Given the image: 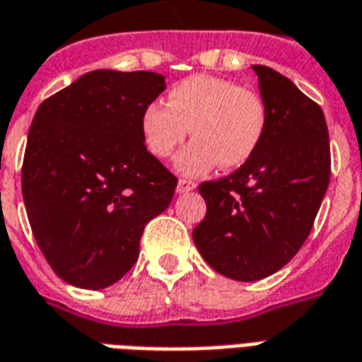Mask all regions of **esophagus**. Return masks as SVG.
Returning a JSON list of instances; mask_svg holds the SVG:
<instances>
[{"mask_svg": "<svg viewBox=\"0 0 362 362\" xmlns=\"http://www.w3.org/2000/svg\"><path fill=\"white\" fill-rule=\"evenodd\" d=\"M192 189H195V182L184 180V178L178 180V186H176V192H178V194H188Z\"/></svg>", "mask_w": 362, "mask_h": 362, "instance_id": "34e87169", "label": "esophagus"}]
</instances>
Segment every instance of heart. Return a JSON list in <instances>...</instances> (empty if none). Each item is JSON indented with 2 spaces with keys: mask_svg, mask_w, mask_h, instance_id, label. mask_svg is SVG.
<instances>
[{
  "mask_svg": "<svg viewBox=\"0 0 362 362\" xmlns=\"http://www.w3.org/2000/svg\"><path fill=\"white\" fill-rule=\"evenodd\" d=\"M267 109L263 99L232 80L195 74L174 84L168 103L153 101L141 113V136L147 151L167 159L192 132L195 140L182 149L174 167L199 176L216 163L242 167L263 140Z\"/></svg>",
  "mask_w": 362,
  "mask_h": 362,
  "instance_id": "b5f03b06",
  "label": "heart"
}]
</instances>
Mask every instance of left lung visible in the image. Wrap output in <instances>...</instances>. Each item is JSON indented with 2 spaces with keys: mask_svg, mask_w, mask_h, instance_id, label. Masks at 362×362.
<instances>
[{
  "mask_svg": "<svg viewBox=\"0 0 362 362\" xmlns=\"http://www.w3.org/2000/svg\"><path fill=\"white\" fill-rule=\"evenodd\" d=\"M253 71L267 109L263 140L235 173L199 186L207 215L194 228L209 267L238 282H255L290 263L330 182L322 109L274 69Z\"/></svg>",
  "mask_w": 362,
  "mask_h": 362,
  "instance_id": "1",
  "label": "left lung"
}]
</instances>
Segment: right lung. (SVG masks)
I'll list each match as a JSON object with an SVG mask.
<instances>
[{
    "label": "right lung",
    "instance_id": "add662e5",
    "mask_svg": "<svg viewBox=\"0 0 362 362\" xmlns=\"http://www.w3.org/2000/svg\"><path fill=\"white\" fill-rule=\"evenodd\" d=\"M167 88L157 72L99 69L38 107L23 163L32 232L61 280L103 290L132 269L146 224L176 178L147 151L141 113Z\"/></svg>",
    "mask_w": 362,
    "mask_h": 362
}]
</instances>
